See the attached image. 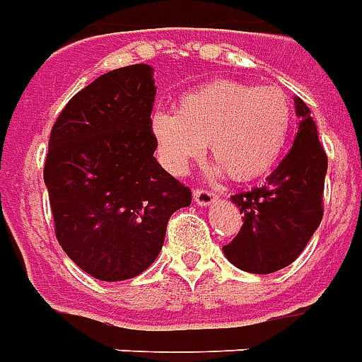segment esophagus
Returning <instances> with one entry per match:
<instances>
[{"label": "esophagus", "mask_w": 362, "mask_h": 362, "mask_svg": "<svg viewBox=\"0 0 362 362\" xmlns=\"http://www.w3.org/2000/svg\"><path fill=\"white\" fill-rule=\"evenodd\" d=\"M192 197H194V202L199 206H210L214 200H216V192L206 191V189H197V191L192 192Z\"/></svg>", "instance_id": "obj_1"}]
</instances>
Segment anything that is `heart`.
<instances>
[{"mask_svg":"<svg viewBox=\"0 0 362 362\" xmlns=\"http://www.w3.org/2000/svg\"><path fill=\"white\" fill-rule=\"evenodd\" d=\"M291 102L279 86L214 81L179 98L177 112L152 115L158 158L175 175L208 150L214 171L252 181L274 168L291 131Z\"/></svg>","mask_w":362,"mask_h":362,"instance_id":"1","label":"heart"}]
</instances>
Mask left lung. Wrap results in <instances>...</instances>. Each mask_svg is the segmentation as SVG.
<instances>
[{
	"mask_svg": "<svg viewBox=\"0 0 362 362\" xmlns=\"http://www.w3.org/2000/svg\"><path fill=\"white\" fill-rule=\"evenodd\" d=\"M299 117L291 150L262 187L231 197L243 214L241 231L223 247L239 270L272 274L299 257L322 221L324 177L328 156L318 141L316 123L307 104L295 98Z\"/></svg>",
	"mask_w": 362,
	"mask_h": 362,
	"instance_id": "8db88e82",
	"label": "left lung"
}]
</instances>
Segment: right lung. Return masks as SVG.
Instances as JSON below:
<instances>
[{"label": "right lung", "instance_id": "right-lung-1", "mask_svg": "<svg viewBox=\"0 0 362 362\" xmlns=\"http://www.w3.org/2000/svg\"><path fill=\"white\" fill-rule=\"evenodd\" d=\"M154 69H113L76 92L54 123L44 183L55 237L81 270L131 279L160 255L171 214L191 189L154 158Z\"/></svg>", "mask_w": 362, "mask_h": 362}]
</instances>
